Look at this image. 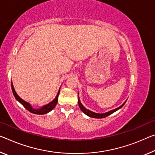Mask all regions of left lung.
Instances as JSON below:
<instances>
[{
	"mask_svg": "<svg viewBox=\"0 0 155 155\" xmlns=\"http://www.w3.org/2000/svg\"><path fill=\"white\" fill-rule=\"evenodd\" d=\"M126 101L121 105V106L118 107H117V108L110 110V111H108V112H107L101 113V114H100V113H96V112L91 111V110H87V109L85 108V107L83 106V104H81V102L80 99H79V96H78V105H79L80 109L81 110V111L83 113H84V114H86L87 116L90 117H92V118H95V119H102V118H105V117H106L107 116H109V115H110V114H112V113H114V112L117 111L118 110L121 109V107L124 106V105L126 104Z\"/></svg>",
	"mask_w": 155,
	"mask_h": 155,
	"instance_id": "8db88e82",
	"label": "left lung"
}]
</instances>
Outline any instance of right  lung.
Masks as SVG:
<instances>
[{
    "mask_svg": "<svg viewBox=\"0 0 155 155\" xmlns=\"http://www.w3.org/2000/svg\"><path fill=\"white\" fill-rule=\"evenodd\" d=\"M60 89H61V87L59 88V90H58V92L57 93V94H56V96L55 99H54L52 101H51L50 103H49V104L43 105V106L40 107V108L36 109V108H34V107L31 106L30 104H29L28 102H27V101H24L23 99H22L21 98L19 97L18 94H17V93L15 91V89H14V87L13 83H12V92H13L14 96V97L16 98V99L21 104L23 105L25 107V108H26L29 112L33 113V114H47V113L50 112L54 108L56 104H57V102H58V95H59V93H60Z\"/></svg>",
    "mask_w": 155,
    "mask_h": 155,
    "instance_id": "obj_1",
    "label": "right lung"
}]
</instances>
